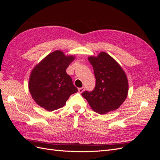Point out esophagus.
Returning <instances> with one entry per match:
<instances>
[{
    "label": "esophagus",
    "mask_w": 160,
    "mask_h": 160,
    "mask_svg": "<svg viewBox=\"0 0 160 160\" xmlns=\"http://www.w3.org/2000/svg\"><path fill=\"white\" fill-rule=\"evenodd\" d=\"M85 87H82V88H78V91H79V92L80 93H83V92L85 91Z\"/></svg>",
    "instance_id": "34e87169"
}]
</instances>
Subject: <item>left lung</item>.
I'll use <instances>...</instances> for the list:
<instances>
[{
    "label": "left lung",
    "mask_w": 160,
    "mask_h": 160,
    "mask_svg": "<svg viewBox=\"0 0 160 160\" xmlns=\"http://www.w3.org/2000/svg\"><path fill=\"white\" fill-rule=\"evenodd\" d=\"M88 59L93 67L95 87L92 91L83 92L82 96L91 109L99 114L118 109L128 93V81L124 71L105 52H100L98 57H89Z\"/></svg>",
    "instance_id": "8db88e82"
}]
</instances>
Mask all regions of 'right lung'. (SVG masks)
Wrapping results in <instances>:
<instances>
[{
  "mask_svg": "<svg viewBox=\"0 0 160 160\" xmlns=\"http://www.w3.org/2000/svg\"><path fill=\"white\" fill-rule=\"evenodd\" d=\"M75 59L61 51H55L45 57L32 70L28 89L32 98L40 107L49 111L65 105L71 95L78 89L72 83L66 69Z\"/></svg>",
  "mask_w": 160,
  "mask_h": 160,
  "instance_id": "1",
  "label": "right lung"
}]
</instances>
